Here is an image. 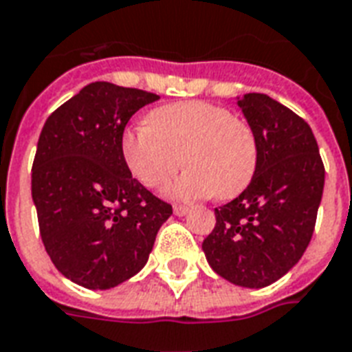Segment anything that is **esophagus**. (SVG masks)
<instances>
[{"instance_id": "34e87169", "label": "esophagus", "mask_w": 352, "mask_h": 352, "mask_svg": "<svg viewBox=\"0 0 352 352\" xmlns=\"http://www.w3.org/2000/svg\"><path fill=\"white\" fill-rule=\"evenodd\" d=\"M173 212H175V216H179V218H181V216H186L188 212H190V208H188V206L177 205V206H173Z\"/></svg>"}]
</instances>
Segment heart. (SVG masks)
I'll return each instance as SVG.
<instances>
[{
	"mask_svg": "<svg viewBox=\"0 0 352 352\" xmlns=\"http://www.w3.org/2000/svg\"><path fill=\"white\" fill-rule=\"evenodd\" d=\"M188 170L166 184L173 201L218 195L230 199L243 192L258 164L253 127L208 101H179L149 112L147 123L122 134V157L144 186L157 188L181 164Z\"/></svg>",
	"mask_w": 352,
	"mask_h": 352,
	"instance_id": "heart-1",
	"label": "heart"
}]
</instances>
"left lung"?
<instances>
[{"label":"left lung","instance_id":"left-lung-1","mask_svg":"<svg viewBox=\"0 0 352 352\" xmlns=\"http://www.w3.org/2000/svg\"><path fill=\"white\" fill-rule=\"evenodd\" d=\"M238 107L258 142V164L236 199L214 208L206 262L241 288L270 286L294 267L312 238L325 186L318 142L302 118L265 94Z\"/></svg>","mask_w":352,"mask_h":352}]
</instances>
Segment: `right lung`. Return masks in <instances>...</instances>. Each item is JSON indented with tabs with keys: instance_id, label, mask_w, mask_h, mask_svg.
Segmentation results:
<instances>
[{
	"instance_id": "1",
	"label": "right lung",
	"mask_w": 352,
	"mask_h": 352,
	"mask_svg": "<svg viewBox=\"0 0 352 352\" xmlns=\"http://www.w3.org/2000/svg\"><path fill=\"white\" fill-rule=\"evenodd\" d=\"M157 94L90 82L45 120L31 194L51 262L72 283L111 289L147 264L171 205L133 179L122 134Z\"/></svg>"
}]
</instances>
